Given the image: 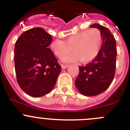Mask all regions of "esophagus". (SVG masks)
<instances>
[{"label": "esophagus", "instance_id": "34e87169", "mask_svg": "<svg viewBox=\"0 0 130 130\" xmlns=\"http://www.w3.org/2000/svg\"><path fill=\"white\" fill-rule=\"evenodd\" d=\"M68 67H69V65H65V64H62V65H61V68H62L63 69H66Z\"/></svg>", "mask_w": 130, "mask_h": 130}]
</instances>
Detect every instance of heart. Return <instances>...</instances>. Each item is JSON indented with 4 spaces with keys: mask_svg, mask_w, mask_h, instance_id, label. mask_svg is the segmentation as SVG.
I'll return each instance as SVG.
<instances>
[{
    "mask_svg": "<svg viewBox=\"0 0 130 130\" xmlns=\"http://www.w3.org/2000/svg\"><path fill=\"white\" fill-rule=\"evenodd\" d=\"M102 44V36L98 29L83 30L70 36L63 41L56 39L50 44V50L57 57L61 58L72 51L74 53L64 56L65 62H74L80 60L88 63L99 55Z\"/></svg>",
    "mask_w": 130,
    "mask_h": 130,
    "instance_id": "b5f03b06",
    "label": "heart"
}]
</instances>
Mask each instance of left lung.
Instances as JSON below:
<instances>
[{"label": "left lung", "instance_id": "1", "mask_svg": "<svg viewBox=\"0 0 130 130\" xmlns=\"http://www.w3.org/2000/svg\"><path fill=\"white\" fill-rule=\"evenodd\" d=\"M90 26L100 30L102 44L94 60L86 66L79 67V74L75 84L84 96H96L105 91L114 79L116 65V42L112 34L98 23Z\"/></svg>", "mask_w": 130, "mask_h": 130}]
</instances>
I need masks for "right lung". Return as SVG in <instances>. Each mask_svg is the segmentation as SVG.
<instances>
[{"instance_id": "add662e5", "label": "right lung", "mask_w": 130, "mask_h": 130, "mask_svg": "<svg viewBox=\"0 0 130 130\" xmlns=\"http://www.w3.org/2000/svg\"><path fill=\"white\" fill-rule=\"evenodd\" d=\"M52 37L43 28L36 27L25 31L15 44L18 83L31 96H42L50 93L61 72L58 60L48 48Z\"/></svg>"}]
</instances>
